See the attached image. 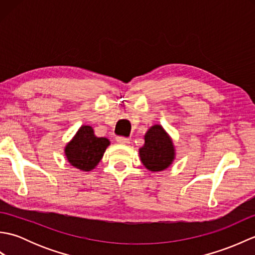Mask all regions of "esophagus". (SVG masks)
<instances>
[{
  "label": "esophagus",
  "mask_w": 255,
  "mask_h": 255,
  "mask_svg": "<svg viewBox=\"0 0 255 255\" xmlns=\"http://www.w3.org/2000/svg\"><path fill=\"white\" fill-rule=\"evenodd\" d=\"M116 141L118 143H121V144H129V143H130V140H129L128 138H125V137H118L116 139Z\"/></svg>",
  "instance_id": "1"
}]
</instances>
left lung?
Returning a JSON list of instances; mask_svg holds the SVG:
<instances>
[{
  "label": "left lung",
  "mask_w": 255,
  "mask_h": 255,
  "mask_svg": "<svg viewBox=\"0 0 255 255\" xmlns=\"http://www.w3.org/2000/svg\"><path fill=\"white\" fill-rule=\"evenodd\" d=\"M142 164L151 172L167 169L175 159L173 140L161 125H153L144 134V144L139 149Z\"/></svg>",
  "instance_id": "obj_1"
}]
</instances>
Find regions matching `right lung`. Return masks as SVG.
Here are the masks:
<instances>
[{
	"label": "right lung",
	"instance_id": "right-lung-1",
	"mask_svg": "<svg viewBox=\"0 0 255 255\" xmlns=\"http://www.w3.org/2000/svg\"><path fill=\"white\" fill-rule=\"evenodd\" d=\"M111 141L104 137H96L93 128L82 125L74 137L64 147L68 162L75 169L90 172L100 163Z\"/></svg>",
	"mask_w": 255,
	"mask_h": 255
}]
</instances>
